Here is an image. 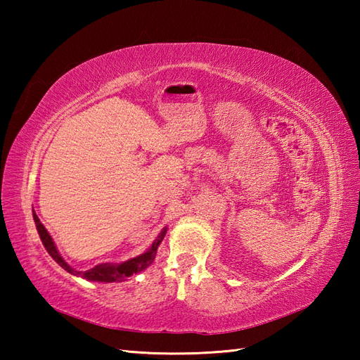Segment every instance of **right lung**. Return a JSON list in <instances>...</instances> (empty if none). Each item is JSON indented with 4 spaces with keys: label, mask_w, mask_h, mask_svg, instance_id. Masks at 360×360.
I'll list each match as a JSON object with an SVG mask.
<instances>
[{
    "label": "right lung",
    "mask_w": 360,
    "mask_h": 360,
    "mask_svg": "<svg viewBox=\"0 0 360 360\" xmlns=\"http://www.w3.org/2000/svg\"><path fill=\"white\" fill-rule=\"evenodd\" d=\"M34 221H35V226H37V231L38 233H40V238L44 244L46 250L49 252V255L56 259V262L63 267L65 271H68L72 275H79V277L82 278H86V280H91V281H105V283H111V281H122L125 280L127 277H131L133 274L136 272H141L143 269H147V267L153 263V259H155L156 257V250H158V246L160 244V241H162L164 235H165V229L162 232H160V235L156 238V241L151 244V248L145 252V254L136 257V258H131L128 259V262L125 263H120V264H97L94 266L93 269L89 271H85V272H79L72 269V267L68 264L65 259L60 257V254L57 252V248L56 244H53L51 235L48 233V231H46L44 226L40 223V219H38V217L35 215L34 212Z\"/></svg>",
    "instance_id": "add662e5"
}]
</instances>
